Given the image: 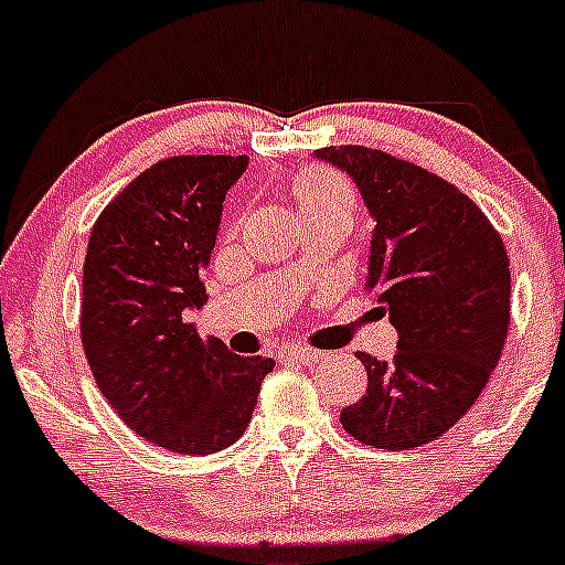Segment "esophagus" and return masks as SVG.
<instances>
[{
	"instance_id": "34e87169",
	"label": "esophagus",
	"mask_w": 565,
	"mask_h": 565,
	"mask_svg": "<svg viewBox=\"0 0 565 565\" xmlns=\"http://www.w3.org/2000/svg\"><path fill=\"white\" fill-rule=\"evenodd\" d=\"M285 355H288L290 361H299V363H318L326 358V353H320V350H309V348H288V353Z\"/></svg>"
}]
</instances>
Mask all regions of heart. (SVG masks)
Segmentation results:
<instances>
[{
    "mask_svg": "<svg viewBox=\"0 0 565 565\" xmlns=\"http://www.w3.org/2000/svg\"><path fill=\"white\" fill-rule=\"evenodd\" d=\"M294 196L299 199V210L329 207V204H350L355 207V193L344 178L329 169H307L294 180Z\"/></svg>",
    "mask_w": 565,
    "mask_h": 565,
    "instance_id": "1",
    "label": "heart"
}]
</instances>
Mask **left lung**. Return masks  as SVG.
<instances>
[{
  "instance_id": "1",
  "label": "left lung",
  "mask_w": 565,
  "mask_h": 565,
  "mask_svg": "<svg viewBox=\"0 0 565 565\" xmlns=\"http://www.w3.org/2000/svg\"><path fill=\"white\" fill-rule=\"evenodd\" d=\"M353 178L374 217L369 275L398 331L391 361L358 353L369 387L339 420L380 450H409L452 428L482 393L509 331L501 234L439 174L363 145L315 150Z\"/></svg>"
}]
</instances>
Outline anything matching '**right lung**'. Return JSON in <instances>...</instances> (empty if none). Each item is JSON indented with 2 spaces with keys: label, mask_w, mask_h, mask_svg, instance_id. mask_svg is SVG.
<instances>
[{
  "label": "right lung",
  "mask_w": 565,
  "mask_h": 565,
  "mask_svg": "<svg viewBox=\"0 0 565 565\" xmlns=\"http://www.w3.org/2000/svg\"><path fill=\"white\" fill-rule=\"evenodd\" d=\"M247 156H172L145 169L96 217L83 264L81 339L120 420L169 452L234 445L271 358L234 355L185 323L207 301L226 191Z\"/></svg>",
  "instance_id": "right-lung-1"
}]
</instances>
